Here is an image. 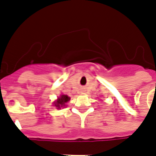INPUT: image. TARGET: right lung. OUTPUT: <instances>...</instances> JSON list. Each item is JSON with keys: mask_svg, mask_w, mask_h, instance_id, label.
Instances as JSON below:
<instances>
[{"mask_svg": "<svg viewBox=\"0 0 156 156\" xmlns=\"http://www.w3.org/2000/svg\"><path fill=\"white\" fill-rule=\"evenodd\" d=\"M69 100H70V97H69L68 95L61 94L60 96L57 97V99L55 101H53L52 104H53L54 107H56V109H61L67 106L66 104L69 102Z\"/></svg>", "mask_w": 156, "mask_h": 156, "instance_id": "obj_1", "label": "right lung"}]
</instances>
